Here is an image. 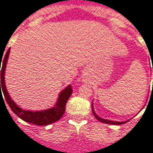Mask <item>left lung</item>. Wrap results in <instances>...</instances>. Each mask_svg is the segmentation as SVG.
Instances as JSON below:
<instances>
[{
	"label": "left lung",
	"instance_id": "obj_1",
	"mask_svg": "<svg viewBox=\"0 0 153 153\" xmlns=\"http://www.w3.org/2000/svg\"><path fill=\"white\" fill-rule=\"evenodd\" d=\"M152 72H153V67H152ZM142 108V109H143ZM92 110H93V113L94 116H95V118L97 120H99L100 122H102L104 124H109V125H123V124H125L126 122H128V120H125V121H114V120H107V119H103L102 117H100L98 115H97L96 112H95V111H94V107H93V104L92 103Z\"/></svg>",
	"mask_w": 153,
	"mask_h": 153
}]
</instances>
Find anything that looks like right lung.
<instances>
[{
	"mask_svg": "<svg viewBox=\"0 0 153 153\" xmlns=\"http://www.w3.org/2000/svg\"><path fill=\"white\" fill-rule=\"evenodd\" d=\"M10 48L9 49L6 53H5V58L3 59L2 62L1 70V61L0 62V72H1V81H0V91L1 97V90L2 93L4 94L5 101L7 102L8 105L12 110V111L17 115L23 120L31 123L33 125H48L52 124L54 122L59 120L61 116L64 115L65 111V105H66L67 101L69 100L70 97L72 94V88L70 85L65 87L59 94L58 98L56 104L54 106L48 108L47 110H42V111H26L20 108L16 103L11 99V97L8 93L6 86H5V68H6V64L8 61L9 55H10ZM1 60L2 59L1 58Z\"/></svg>",
	"mask_w": 153,
	"mask_h": 153,
	"instance_id": "right-lung-1",
	"label": "right lung"
}]
</instances>
